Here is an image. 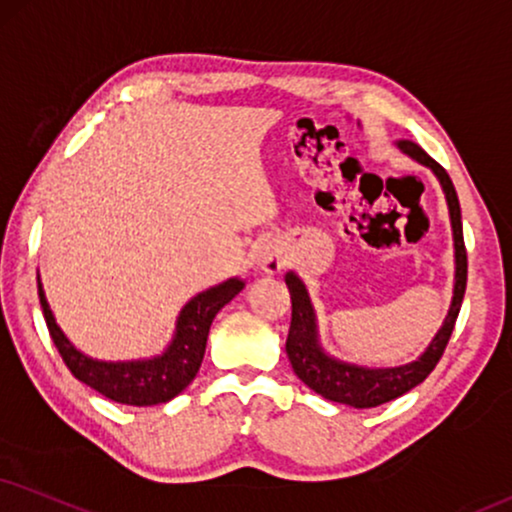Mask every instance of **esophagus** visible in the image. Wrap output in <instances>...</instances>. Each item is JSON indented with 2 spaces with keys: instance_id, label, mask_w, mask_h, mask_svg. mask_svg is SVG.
<instances>
[{
  "instance_id": "esophagus-1",
  "label": "esophagus",
  "mask_w": 512,
  "mask_h": 512,
  "mask_svg": "<svg viewBox=\"0 0 512 512\" xmlns=\"http://www.w3.org/2000/svg\"><path fill=\"white\" fill-rule=\"evenodd\" d=\"M256 266L258 270H263V273L268 275L280 273V270L287 266V258H285V251H282V246L277 244L263 246V249L256 254Z\"/></svg>"
}]
</instances>
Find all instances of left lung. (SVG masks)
<instances>
[{
  "instance_id": "1",
  "label": "left lung",
  "mask_w": 512,
  "mask_h": 512,
  "mask_svg": "<svg viewBox=\"0 0 512 512\" xmlns=\"http://www.w3.org/2000/svg\"><path fill=\"white\" fill-rule=\"evenodd\" d=\"M403 154L418 161L420 166H427L439 180L444 189L446 206H449L451 232H453V263H456V273H453V296L449 313H446L444 323L434 334V339L427 344V349L420 353L418 361L396 365V368H365V365L346 363L339 358L330 356L320 344L318 332V315L311 304V296L301 277L289 270L285 282L292 296V325L287 334V356L289 363L301 382L315 394H320L327 401L346 403L353 408H375L382 403L399 399L413 387L425 380L439 363L441 353L449 344L453 325H456L460 304H463L465 285H468V254H465L463 242V220H460V204L456 187L444 168L439 166L432 156H427L418 144L410 140H396Z\"/></svg>"
}]
</instances>
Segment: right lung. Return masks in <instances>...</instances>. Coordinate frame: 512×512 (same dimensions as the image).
<instances>
[{
  "instance_id": "add662e5",
  "label": "right lung",
  "mask_w": 512,
  "mask_h": 512,
  "mask_svg": "<svg viewBox=\"0 0 512 512\" xmlns=\"http://www.w3.org/2000/svg\"><path fill=\"white\" fill-rule=\"evenodd\" d=\"M244 285L246 282L239 277H230V280L192 296L175 320L173 339L159 356L137 358V361H99V358L82 353L56 323L40 273H37V292H40L44 320H47L49 334H52V342L59 349L63 363L68 365L73 377H78L87 387L99 391L106 399L125 403V406H159V403L175 399L180 391L189 387L204 361L213 318L220 308L230 304L242 292Z\"/></svg>"
}]
</instances>
